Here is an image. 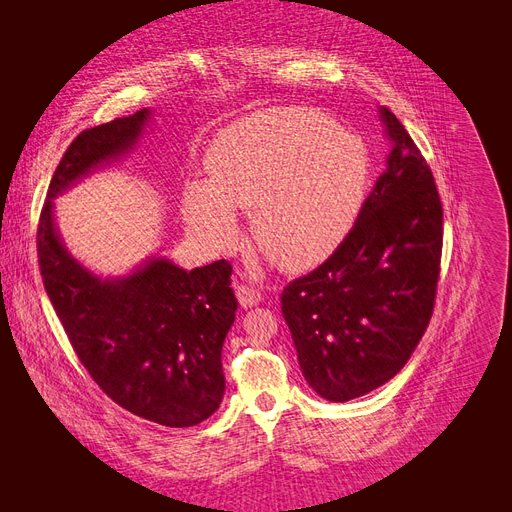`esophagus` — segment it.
Segmentation results:
<instances>
[{
  "instance_id": "obj_1",
  "label": "esophagus",
  "mask_w": 512,
  "mask_h": 512,
  "mask_svg": "<svg viewBox=\"0 0 512 512\" xmlns=\"http://www.w3.org/2000/svg\"><path fill=\"white\" fill-rule=\"evenodd\" d=\"M236 299H238L242 309H249V307H255L261 301V292L255 290L253 286L238 284L236 286Z\"/></svg>"
}]
</instances>
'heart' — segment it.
<instances>
[{
    "instance_id": "b5f03b06",
    "label": "heart",
    "mask_w": 512,
    "mask_h": 512,
    "mask_svg": "<svg viewBox=\"0 0 512 512\" xmlns=\"http://www.w3.org/2000/svg\"><path fill=\"white\" fill-rule=\"evenodd\" d=\"M369 149L359 134L305 107L238 120L213 141L207 180L186 184V224L209 247L238 238L236 211L251 213L257 247L284 270L328 259L355 226L369 184Z\"/></svg>"
}]
</instances>
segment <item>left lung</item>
Wrapping results in <instances>:
<instances>
[{
	"label": "left lung",
	"instance_id": "1",
	"mask_svg": "<svg viewBox=\"0 0 512 512\" xmlns=\"http://www.w3.org/2000/svg\"><path fill=\"white\" fill-rule=\"evenodd\" d=\"M392 151L342 245L282 292L307 384L332 402L380 388L405 367L434 313L442 203L411 134L380 107Z\"/></svg>",
	"mask_w": 512,
	"mask_h": 512
}]
</instances>
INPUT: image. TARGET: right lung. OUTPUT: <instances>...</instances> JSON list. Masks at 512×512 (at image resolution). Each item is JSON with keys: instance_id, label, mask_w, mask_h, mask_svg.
Wrapping results in <instances>:
<instances>
[{"instance_id": "add662e5", "label": "right lung", "mask_w": 512, "mask_h": 512, "mask_svg": "<svg viewBox=\"0 0 512 512\" xmlns=\"http://www.w3.org/2000/svg\"><path fill=\"white\" fill-rule=\"evenodd\" d=\"M147 120L141 110L70 143L47 188L37 257L47 297L97 386L143 419L191 427L218 411L226 390L222 346L238 307L232 265L220 259L186 272L153 257L130 276L101 280L66 251L53 224V199L128 153Z\"/></svg>"}]
</instances>
